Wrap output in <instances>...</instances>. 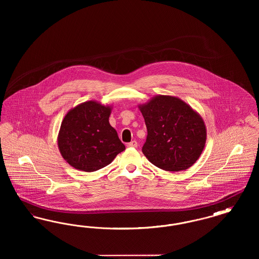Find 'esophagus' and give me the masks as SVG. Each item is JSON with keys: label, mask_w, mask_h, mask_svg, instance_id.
I'll return each mask as SVG.
<instances>
[{"label": "esophagus", "mask_w": 259, "mask_h": 259, "mask_svg": "<svg viewBox=\"0 0 259 259\" xmlns=\"http://www.w3.org/2000/svg\"><path fill=\"white\" fill-rule=\"evenodd\" d=\"M127 147L128 148H137L138 147V143L136 141H132V142L127 144Z\"/></svg>", "instance_id": "1"}]
</instances>
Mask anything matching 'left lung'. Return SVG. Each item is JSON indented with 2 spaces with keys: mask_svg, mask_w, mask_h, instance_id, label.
Wrapping results in <instances>:
<instances>
[{
  "mask_svg": "<svg viewBox=\"0 0 259 259\" xmlns=\"http://www.w3.org/2000/svg\"><path fill=\"white\" fill-rule=\"evenodd\" d=\"M148 129L143 153L169 172L191 167L205 148L207 129L202 116L182 99L156 95L139 105Z\"/></svg>",
  "mask_w": 259,
  "mask_h": 259,
  "instance_id": "1",
  "label": "left lung"
}]
</instances>
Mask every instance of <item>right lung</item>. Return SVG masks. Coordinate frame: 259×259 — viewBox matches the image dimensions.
<instances>
[{
  "instance_id": "right-lung-1",
  "label": "right lung",
  "mask_w": 259,
  "mask_h": 259,
  "mask_svg": "<svg viewBox=\"0 0 259 259\" xmlns=\"http://www.w3.org/2000/svg\"><path fill=\"white\" fill-rule=\"evenodd\" d=\"M111 109L91 100L66 113L57 143L62 157L74 169L95 172L111 164L125 149L109 121Z\"/></svg>"
}]
</instances>
